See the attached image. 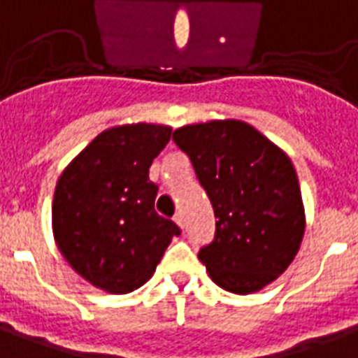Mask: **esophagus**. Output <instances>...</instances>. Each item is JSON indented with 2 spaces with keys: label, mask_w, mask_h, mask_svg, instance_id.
Returning <instances> with one entry per match:
<instances>
[{
  "label": "esophagus",
  "mask_w": 358,
  "mask_h": 358,
  "mask_svg": "<svg viewBox=\"0 0 358 358\" xmlns=\"http://www.w3.org/2000/svg\"><path fill=\"white\" fill-rule=\"evenodd\" d=\"M173 219H176V223L179 227H181V229H185V217H182V213L181 211H177L176 215H173Z\"/></svg>",
  "instance_id": "obj_1"
}]
</instances>
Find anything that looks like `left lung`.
Wrapping results in <instances>:
<instances>
[{"label": "left lung", "mask_w": 358, "mask_h": 358, "mask_svg": "<svg viewBox=\"0 0 358 358\" xmlns=\"http://www.w3.org/2000/svg\"><path fill=\"white\" fill-rule=\"evenodd\" d=\"M215 213V236L198 257L211 280L246 296L288 268L305 231L296 169L255 127L213 120L173 131Z\"/></svg>", "instance_id": "8db88e82"}]
</instances>
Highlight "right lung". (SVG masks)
<instances>
[{"mask_svg":"<svg viewBox=\"0 0 358 358\" xmlns=\"http://www.w3.org/2000/svg\"><path fill=\"white\" fill-rule=\"evenodd\" d=\"M171 137V127L118 125L96 135L57 182L53 233L78 275L108 294L147 282L181 229L158 215V185L148 168Z\"/></svg>","mask_w":358,"mask_h":358,"instance_id":"right-lung-1","label":"right lung"}]
</instances>
